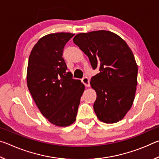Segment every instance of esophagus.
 <instances>
[{"mask_svg": "<svg viewBox=\"0 0 159 159\" xmlns=\"http://www.w3.org/2000/svg\"><path fill=\"white\" fill-rule=\"evenodd\" d=\"M82 82H83V84L85 85V87H90V80L88 77L83 78Z\"/></svg>", "mask_w": 159, "mask_h": 159, "instance_id": "1", "label": "esophagus"}]
</instances>
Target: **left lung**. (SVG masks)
<instances>
[{
	"label": "left lung",
	"instance_id": "1",
	"mask_svg": "<svg viewBox=\"0 0 159 159\" xmlns=\"http://www.w3.org/2000/svg\"><path fill=\"white\" fill-rule=\"evenodd\" d=\"M73 41L93 69H99L90 80L97 93V116L106 123L122 120L133 105L138 85V68L130 48L117 34L105 30L79 34Z\"/></svg>",
	"mask_w": 159,
	"mask_h": 159
}]
</instances>
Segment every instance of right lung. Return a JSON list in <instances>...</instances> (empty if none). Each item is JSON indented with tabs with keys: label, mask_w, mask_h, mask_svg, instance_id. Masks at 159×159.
I'll return each instance as SVG.
<instances>
[{
	"label": "right lung",
	"mask_w": 159,
	"mask_h": 159,
	"mask_svg": "<svg viewBox=\"0 0 159 159\" xmlns=\"http://www.w3.org/2000/svg\"><path fill=\"white\" fill-rule=\"evenodd\" d=\"M74 36L56 33L42 37L29 58L27 86L40 111L53 125L66 127L77 115L85 86L74 79L62 57L64 48Z\"/></svg>",
	"instance_id": "right-lung-1"
}]
</instances>
